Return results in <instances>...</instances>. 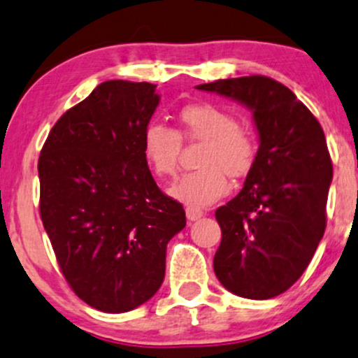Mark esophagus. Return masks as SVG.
Segmentation results:
<instances>
[{
  "mask_svg": "<svg viewBox=\"0 0 358 358\" xmlns=\"http://www.w3.org/2000/svg\"><path fill=\"white\" fill-rule=\"evenodd\" d=\"M187 219L190 220V222H195V220H199V219H202L203 217V212L200 210V208H193V207H187Z\"/></svg>",
  "mask_w": 358,
  "mask_h": 358,
  "instance_id": "obj_1",
  "label": "esophagus"
}]
</instances>
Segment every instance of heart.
Instances as JSON below:
<instances>
[{
  "label": "heart",
  "instance_id": "b5f03b06",
  "mask_svg": "<svg viewBox=\"0 0 358 358\" xmlns=\"http://www.w3.org/2000/svg\"><path fill=\"white\" fill-rule=\"evenodd\" d=\"M180 131L151 122L143 133V156L156 176L176 171L182 138L203 141L196 156L199 170L180 176L171 196L190 207H207L229 190L227 176L242 178L256 158V138L245 124L234 121L229 110L208 102L185 106L180 110Z\"/></svg>",
  "mask_w": 358,
  "mask_h": 358
}]
</instances>
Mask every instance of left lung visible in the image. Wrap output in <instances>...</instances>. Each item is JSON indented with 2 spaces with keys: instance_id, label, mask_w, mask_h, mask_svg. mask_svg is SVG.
<instances>
[{
  "instance_id": "8db88e82",
  "label": "left lung",
  "mask_w": 358,
  "mask_h": 358,
  "mask_svg": "<svg viewBox=\"0 0 358 358\" xmlns=\"http://www.w3.org/2000/svg\"><path fill=\"white\" fill-rule=\"evenodd\" d=\"M252 110L259 150L244 188L215 210L213 271L237 296L269 299L310 264L324 227L334 165L324 133L286 85L264 76L196 85Z\"/></svg>"
}]
</instances>
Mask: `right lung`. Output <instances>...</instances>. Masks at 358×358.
Listing matches in <instances>:
<instances>
[{
  "label": "right lung",
  "instance_id": "right-lung-1",
  "mask_svg": "<svg viewBox=\"0 0 358 358\" xmlns=\"http://www.w3.org/2000/svg\"><path fill=\"white\" fill-rule=\"evenodd\" d=\"M158 104L155 84L102 82L55 122L38 158L40 217L57 262L73 293L106 313L153 296L166 244L187 224L143 156Z\"/></svg>",
  "mask_w": 358,
  "mask_h": 358
}]
</instances>
